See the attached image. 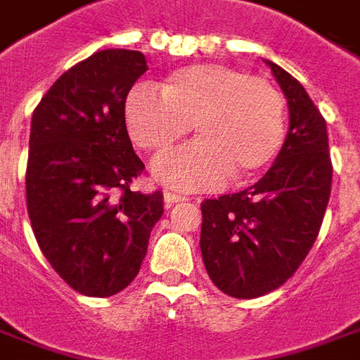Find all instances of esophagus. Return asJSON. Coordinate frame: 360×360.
<instances>
[{"instance_id": "esophagus-1", "label": "esophagus", "mask_w": 360, "mask_h": 360, "mask_svg": "<svg viewBox=\"0 0 360 360\" xmlns=\"http://www.w3.org/2000/svg\"><path fill=\"white\" fill-rule=\"evenodd\" d=\"M163 200H165V206H172L177 205V202H183V200H188V198L183 197V195H177V193H172V191H165L163 193Z\"/></svg>"}]
</instances>
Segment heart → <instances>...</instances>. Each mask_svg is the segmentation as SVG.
I'll use <instances>...</instances> for the list:
<instances>
[{
  "mask_svg": "<svg viewBox=\"0 0 360 360\" xmlns=\"http://www.w3.org/2000/svg\"><path fill=\"white\" fill-rule=\"evenodd\" d=\"M132 142L162 154L195 124L198 140L152 163L154 177L181 191L222 187L233 173L248 179L261 172L285 140V99L275 85L236 68L195 64L175 70L162 89L132 87L124 101Z\"/></svg>",
  "mask_w": 360,
  "mask_h": 360,
  "instance_id": "heart-1",
  "label": "heart"
}]
</instances>
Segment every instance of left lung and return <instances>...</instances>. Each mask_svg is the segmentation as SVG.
I'll return each instance as SVG.
<instances>
[{"mask_svg": "<svg viewBox=\"0 0 360 360\" xmlns=\"http://www.w3.org/2000/svg\"><path fill=\"white\" fill-rule=\"evenodd\" d=\"M265 64L288 103L285 144L255 185L200 205L206 273L233 298L263 296L296 273L320 233L331 193L326 120L298 79Z\"/></svg>", "mask_w": 360, "mask_h": 360, "instance_id": "1", "label": "left lung"}]
</instances>
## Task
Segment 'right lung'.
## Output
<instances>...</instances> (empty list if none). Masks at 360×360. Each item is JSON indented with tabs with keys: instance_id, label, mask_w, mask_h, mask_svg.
Listing matches in <instances>:
<instances>
[{
	"instance_id": "add662e5",
	"label": "right lung",
	"mask_w": 360,
	"mask_h": 360,
	"mask_svg": "<svg viewBox=\"0 0 360 360\" xmlns=\"http://www.w3.org/2000/svg\"><path fill=\"white\" fill-rule=\"evenodd\" d=\"M138 50H99L58 77L32 112L27 210L40 251L77 292L105 298L140 271L163 195L130 183L144 163L124 101L144 74Z\"/></svg>"
}]
</instances>
